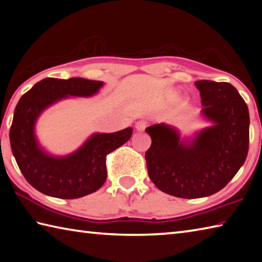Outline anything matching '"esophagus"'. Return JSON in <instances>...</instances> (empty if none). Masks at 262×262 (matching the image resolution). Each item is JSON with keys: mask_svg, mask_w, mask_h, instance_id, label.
Segmentation results:
<instances>
[{"mask_svg": "<svg viewBox=\"0 0 262 262\" xmlns=\"http://www.w3.org/2000/svg\"><path fill=\"white\" fill-rule=\"evenodd\" d=\"M147 126V122L145 120H139L135 123V128L137 132H143Z\"/></svg>", "mask_w": 262, "mask_h": 262, "instance_id": "obj_1", "label": "esophagus"}]
</instances>
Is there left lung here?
<instances>
[{
	"label": "left lung",
	"mask_w": 262,
	"mask_h": 262,
	"mask_svg": "<svg viewBox=\"0 0 262 262\" xmlns=\"http://www.w3.org/2000/svg\"><path fill=\"white\" fill-rule=\"evenodd\" d=\"M202 113L214 125L190 142L180 141L164 123L147 127L151 146L145 152L147 173L161 191L179 198H202L223 189L247 157L250 116L246 103L228 82L201 80Z\"/></svg>",
	"instance_id": "8db88e82"
}]
</instances>
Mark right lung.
I'll use <instances>...</instances> for the list:
<instances>
[{
    "label": "right lung",
    "mask_w": 262,
    "mask_h": 262,
    "mask_svg": "<svg viewBox=\"0 0 262 262\" xmlns=\"http://www.w3.org/2000/svg\"><path fill=\"white\" fill-rule=\"evenodd\" d=\"M101 81L47 78L19 99L10 128V144L17 165L33 188L47 196L74 199L87 196L106 180V156L130 139L133 129L95 134L74 154L55 158L42 151L34 136V123L46 107L68 96H92Z\"/></svg>",
    "instance_id": "1"
}]
</instances>
